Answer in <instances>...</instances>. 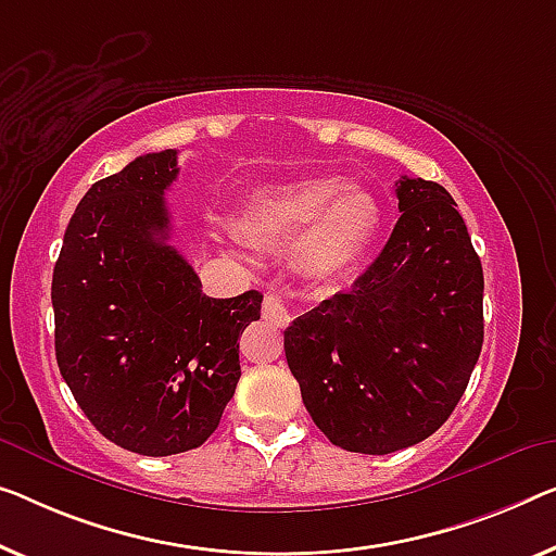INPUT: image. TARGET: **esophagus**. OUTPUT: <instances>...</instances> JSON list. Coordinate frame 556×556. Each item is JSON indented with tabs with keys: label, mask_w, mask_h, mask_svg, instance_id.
<instances>
[{
	"label": "esophagus",
	"mask_w": 556,
	"mask_h": 556,
	"mask_svg": "<svg viewBox=\"0 0 556 556\" xmlns=\"http://www.w3.org/2000/svg\"><path fill=\"white\" fill-rule=\"evenodd\" d=\"M262 317L271 321V325H277V327H287L289 321L294 319V314H292V306H289L285 296L277 294V292H269L262 302Z\"/></svg>",
	"instance_id": "esophagus-1"
}]
</instances>
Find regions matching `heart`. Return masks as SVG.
<instances>
[{"label":"heart","mask_w":556,"mask_h":556,"mask_svg":"<svg viewBox=\"0 0 556 556\" xmlns=\"http://www.w3.org/2000/svg\"><path fill=\"white\" fill-rule=\"evenodd\" d=\"M382 227L375 194L337 177H309L260 189L237 229L260 247L294 244L296 269L312 279H337L367 256Z\"/></svg>","instance_id":"b5f03b06"}]
</instances>
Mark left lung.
<instances>
[{
  "label": "left lung",
  "instance_id": "1",
  "mask_svg": "<svg viewBox=\"0 0 556 556\" xmlns=\"http://www.w3.org/2000/svg\"><path fill=\"white\" fill-rule=\"evenodd\" d=\"M402 217L352 292L285 331L306 412L331 444L392 454L450 419L484 342V275L457 202L437 181H396Z\"/></svg>",
  "mask_w": 556,
  "mask_h": 556
}]
</instances>
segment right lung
<instances>
[{"instance_id": "obj_1", "label": "right lung", "mask_w": 556, "mask_h": 556, "mask_svg": "<svg viewBox=\"0 0 556 556\" xmlns=\"http://www.w3.org/2000/svg\"><path fill=\"white\" fill-rule=\"evenodd\" d=\"M177 149L137 156L81 197L52 277L56 364L87 419L144 457L197 450L235 396L256 289L214 300L169 239Z\"/></svg>"}]
</instances>
